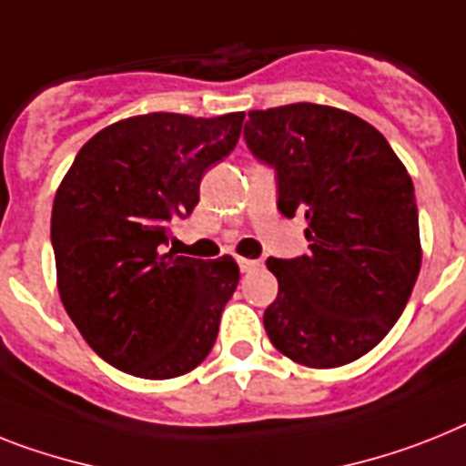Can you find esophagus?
<instances>
[{"instance_id": "34e87169", "label": "esophagus", "mask_w": 466, "mask_h": 466, "mask_svg": "<svg viewBox=\"0 0 466 466\" xmlns=\"http://www.w3.org/2000/svg\"><path fill=\"white\" fill-rule=\"evenodd\" d=\"M260 260H253V258H239V269L241 272H251V269L260 268Z\"/></svg>"}]
</instances>
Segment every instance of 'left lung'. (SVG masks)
Wrapping results in <instances>:
<instances>
[{
    "label": "left lung",
    "mask_w": 466,
    "mask_h": 466,
    "mask_svg": "<svg viewBox=\"0 0 466 466\" xmlns=\"http://www.w3.org/2000/svg\"><path fill=\"white\" fill-rule=\"evenodd\" d=\"M246 144L277 170L308 256L268 258L279 281L263 315L272 346L315 370L370 353L398 322L421 268L414 187L386 137L353 113L299 101L248 111Z\"/></svg>",
    "instance_id": "obj_1"
}]
</instances>
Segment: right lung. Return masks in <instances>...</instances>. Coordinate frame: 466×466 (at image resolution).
Instances as JSON below:
<instances>
[{
  "instance_id": "1",
  "label": "right lung",
  "mask_w": 466,
  "mask_h": 466,
  "mask_svg": "<svg viewBox=\"0 0 466 466\" xmlns=\"http://www.w3.org/2000/svg\"><path fill=\"white\" fill-rule=\"evenodd\" d=\"M244 113H147L108 125L56 189L52 244L61 303L99 358L142 379H175L210 353L239 284L232 256H175L170 222L198 203L213 163L232 154Z\"/></svg>"
}]
</instances>
